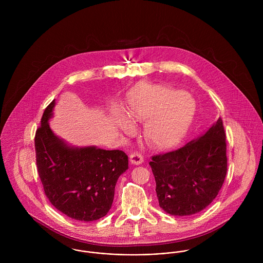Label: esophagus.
Masks as SVG:
<instances>
[{
	"instance_id": "34e87169",
	"label": "esophagus",
	"mask_w": 263,
	"mask_h": 263,
	"mask_svg": "<svg viewBox=\"0 0 263 263\" xmlns=\"http://www.w3.org/2000/svg\"><path fill=\"white\" fill-rule=\"evenodd\" d=\"M130 162L132 164L134 165H141L143 162H144V157L142 154L138 153V152H134L132 155H130Z\"/></svg>"
}]
</instances>
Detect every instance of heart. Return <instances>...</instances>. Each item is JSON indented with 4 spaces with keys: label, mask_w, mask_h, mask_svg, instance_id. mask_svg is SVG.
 Returning a JSON list of instances; mask_svg holds the SVG:
<instances>
[{
    "label": "heart",
    "mask_w": 263,
    "mask_h": 263,
    "mask_svg": "<svg viewBox=\"0 0 263 263\" xmlns=\"http://www.w3.org/2000/svg\"><path fill=\"white\" fill-rule=\"evenodd\" d=\"M194 112L192 98L171 87L140 83L130 93L127 116L134 121H145L143 135L155 150L176 148L187 133ZM117 125L132 134L133 125L118 118Z\"/></svg>",
    "instance_id": "b5f03b06"
}]
</instances>
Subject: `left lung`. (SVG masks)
I'll list each match as a JSON object with an SVG mask.
<instances>
[{
  "instance_id": "obj_1",
  "label": "left lung",
  "mask_w": 263,
  "mask_h": 263,
  "mask_svg": "<svg viewBox=\"0 0 263 263\" xmlns=\"http://www.w3.org/2000/svg\"><path fill=\"white\" fill-rule=\"evenodd\" d=\"M227 144L220 117L184 147L152 157L159 205L172 216H190L217 197L227 174Z\"/></svg>"
}]
</instances>
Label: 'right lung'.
<instances>
[{
	"mask_svg": "<svg viewBox=\"0 0 263 263\" xmlns=\"http://www.w3.org/2000/svg\"><path fill=\"white\" fill-rule=\"evenodd\" d=\"M54 100L45 108L34 145L38 175L44 193L60 212L77 221L91 222L110 210L118 177L128 169L122 151L71 147L49 127Z\"/></svg>",
	"mask_w": 263,
	"mask_h": 263,
	"instance_id": "obj_1",
	"label": "right lung"
}]
</instances>
